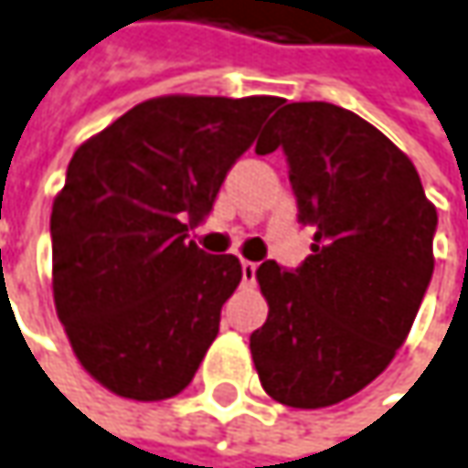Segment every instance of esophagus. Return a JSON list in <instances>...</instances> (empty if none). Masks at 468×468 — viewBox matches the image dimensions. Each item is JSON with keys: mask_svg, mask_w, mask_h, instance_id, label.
I'll use <instances>...</instances> for the list:
<instances>
[{"mask_svg": "<svg viewBox=\"0 0 468 468\" xmlns=\"http://www.w3.org/2000/svg\"><path fill=\"white\" fill-rule=\"evenodd\" d=\"M240 271H243V283H254V276H257V265L254 262L243 260L240 262Z\"/></svg>", "mask_w": 468, "mask_h": 468, "instance_id": "1", "label": "esophagus"}]
</instances>
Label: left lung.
<instances>
[{
    "mask_svg": "<svg viewBox=\"0 0 468 468\" xmlns=\"http://www.w3.org/2000/svg\"><path fill=\"white\" fill-rule=\"evenodd\" d=\"M278 147L316 235L297 271L257 268L268 321L249 348L268 397L319 410L359 394L402 348L434 273L437 208L412 160L348 109L286 104L257 142L260 154Z\"/></svg>",
    "mask_w": 468,
    "mask_h": 468,
    "instance_id": "obj_1",
    "label": "left lung"
}]
</instances>
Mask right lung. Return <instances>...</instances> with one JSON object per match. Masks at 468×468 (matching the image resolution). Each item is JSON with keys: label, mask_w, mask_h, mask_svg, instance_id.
Here are the masks:
<instances>
[{"label": "right lung", "mask_w": 468, "mask_h": 468, "mask_svg": "<svg viewBox=\"0 0 468 468\" xmlns=\"http://www.w3.org/2000/svg\"><path fill=\"white\" fill-rule=\"evenodd\" d=\"M276 96H157L80 144L53 200V300L82 369L112 394L185 391L243 278L197 228Z\"/></svg>", "instance_id": "obj_1"}]
</instances>
